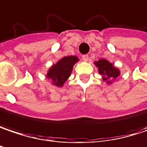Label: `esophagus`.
<instances>
[{
  "instance_id": "esophagus-1",
  "label": "esophagus",
  "mask_w": 147,
  "mask_h": 147,
  "mask_svg": "<svg viewBox=\"0 0 147 147\" xmlns=\"http://www.w3.org/2000/svg\"><path fill=\"white\" fill-rule=\"evenodd\" d=\"M82 60H84V61H87L88 59H89V56H88L87 55H83L82 56Z\"/></svg>"
}]
</instances>
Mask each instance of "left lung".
<instances>
[{"instance_id": "obj_1", "label": "left lung", "mask_w": 147, "mask_h": 147, "mask_svg": "<svg viewBox=\"0 0 147 147\" xmlns=\"http://www.w3.org/2000/svg\"><path fill=\"white\" fill-rule=\"evenodd\" d=\"M94 64L96 65V66H98V72L102 76L103 81L107 82V83H111V81H109V79H115L120 74L119 69L115 68L110 62L104 59H101L98 61H96L94 62Z\"/></svg>"}]
</instances>
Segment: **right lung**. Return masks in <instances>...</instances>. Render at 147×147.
Here are the masks:
<instances>
[{"label": "right lung", "mask_w": 147, "mask_h": 147, "mask_svg": "<svg viewBox=\"0 0 147 147\" xmlns=\"http://www.w3.org/2000/svg\"><path fill=\"white\" fill-rule=\"evenodd\" d=\"M77 61L78 58L75 55L62 58L49 70L47 77L53 81L52 82L54 85L57 87H62L68 77L71 76L73 65Z\"/></svg>", "instance_id": "1"}]
</instances>
